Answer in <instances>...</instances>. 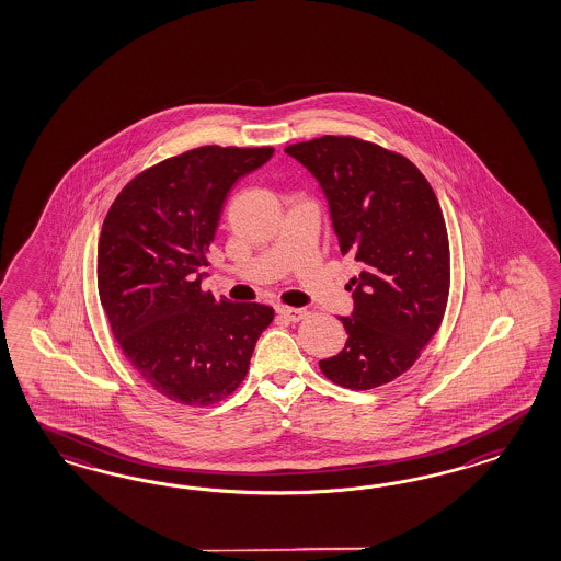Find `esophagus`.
I'll list each match as a JSON object with an SVG mask.
<instances>
[{
    "instance_id": "obj_1",
    "label": "esophagus",
    "mask_w": 561,
    "mask_h": 561,
    "mask_svg": "<svg viewBox=\"0 0 561 561\" xmlns=\"http://www.w3.org/2000/svg\"><path fill=\"white\" fill-rule=\"evenodd\" d=\"M275 312H277V317L286 319L289 323H298V321H302L306 314H308L305 308H289V306H277Z\"/></svg>"
}]
</instances>
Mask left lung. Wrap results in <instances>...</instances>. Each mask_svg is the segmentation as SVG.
<instances>
[{
    "mask_svg": "<svg viewBox=\"0 0 561 561\" xmlns=\"http://www.w3.org/2000/svg\"><path fill=\"white\" fill-rule=\"evenodd\" d=\"M321 183L350 279L352 317H340L347 341L321 373L352 391L382 387L408 373L440 329L450 289V249L438 197L401 153L352 136L291 144Z\"/></svg>",
    "mask_w": 561,
    "mask_h": 561,
    "instance_id": "left-lung-1",
    "label": "left lung"
}]
</instances>
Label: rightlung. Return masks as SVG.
Wrapping results in <instances>:
<instances>
[{"label": "right lung", "mask_w": 561, "mask_h": 561, "mask_svg": "<svg viewBox=\"0 0 561 561\" xmlns=\"http://www.w3.org/2000/svg\"><path fill=\"white\" fill-rule=\"evenodd\" d=\"M265 148L202 146L134 176L99 240V294L123 356L170 401L207 408L237 391L273 308L202 288L221 205Z\"/></svg>", "instance_id": "right-lung-1"}]
</instances>
